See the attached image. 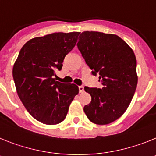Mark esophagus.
Returning a JSON list of instances; mask_svg holds the SVG:
<instances>
[{
    "instance_id": "1",
    "label": "esophagus",
    "mask_w": 156,
    "mask_h": 156,
    "mask_svg": "<svg viewBox=\"0 0 156 156\" xmlns=\"http://www.w3.org/2000/svg\"><path fill=\"white\" fill-rule=\"evenodd\" d=\"M78 89H79V93H82L84 92V87L82 86H78Z\"/></svg>"
}]
</instances>
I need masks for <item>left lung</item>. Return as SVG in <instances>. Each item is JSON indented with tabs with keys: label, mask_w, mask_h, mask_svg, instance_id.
I'll list each match as a JSON object with an SVG mask.
<instances>
[{
	"label": "left lung",
	"mask_w": 156,
	"mask_h": 156,
	"mask_svg": "<svg viewBox=\"0 0 156 156\" xmlns=\"http://www.w3.org/2000/svg\"><path fill=\"white\" fill-rule=\"evenodd\" d=\"M93 75H99L102 89L86 86L92 97L84 112L92 122L106 125L126 111L137 85L136 59L132 48L115 34L84 31L77 44Z\"/></svg>",
	"instance_id": "left-lung-1"
}]
</instances>
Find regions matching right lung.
<instances>
[{"label": "right lung", "mask_w": 156, "mask_h": 156, "mask_svg": "<svg viewBox=\"0 0 156 156\" xmlns=\"http://www.w3.org/2000/svg\"><path fill=\"white\" fill-rule=\"evenodd\" d=\"M79 32L53 33L30 39L20 50L13 66L16 91L27 112L46 125L65 119L69 106L78 93L74 84L55 81L64 57L73 49Z\"/></svg>", "instance_id": "1"}]
</instances>
